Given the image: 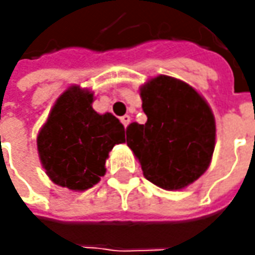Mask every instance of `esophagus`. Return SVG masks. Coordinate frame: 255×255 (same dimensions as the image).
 Here are the masks:
<instances>
[{
	"label": "esophagus",
	"mask_w": 255,
	"mask_h": 255,
	"mask_svg": "<svg viewBox=\"0 0 255 255\" xmlns=\"http://www.w3.org/2000/svg\"><path fill=\"white\" fill-rule=\"evenodd\" d=\"M121 122H122L123 126L126 128V126L130 123V116H129V115H125V116H122V118H121Z\"/></svg>",
	"instance_id": "esophagus-1"
}]
</instances>
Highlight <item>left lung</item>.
<instances>
[{
    "mask_svg": "<svg viewBox=\"0 0 255 255\" xmlns=\"http://www.w3.org/2000/svg\"><path fill=\"white\" fill-rule=\"evenodd\" d=\"M144 125L126 129V143L143 174L166 190H180L210 166L216 122L210 106L190 85L166 75L140 88Z\"/></svg>",
    "mask_w": 255,
    "mask_h": 255,
    "instance_id": "left-lung-1",
    "label": "left lung"
}]
</instances>
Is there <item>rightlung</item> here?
Returning <instances> with one entry per match:
<instances>
[{
    "mask_svg": "<svg viewBox=\"0 0 255 255\" xmlns=\"http://www.w3.org/2000/svg\"><path fill=\"white\" fill-rule=\"evenodd\" d=\"M92 102V92L69 88L58 98L36 137L46 174L71 190H88L101 180L109 152L125 142L119 119L112 113H96Z\"/></svg>",
    "mask_w": 255,
    "mask_h": 255,
    "instance_id": "obj_1",
    "label": "right lung"
}]
</instances>
